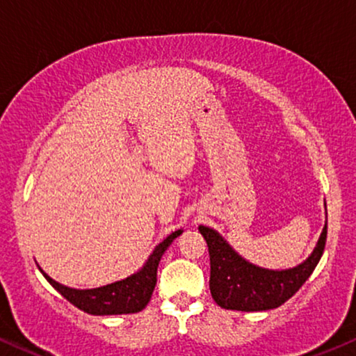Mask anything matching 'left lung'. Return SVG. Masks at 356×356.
I'll use <instances>...</instances> for the list:
<instances>
[{
	"instance_id": "obj_1",
	"label": "left lung",
	"mask_w": 356,
	"mask_h": 356,
	"mask_svg": "<svg viewBox=\"0 0 356 356\" xmlns=\"http://www.w3.org/2000/svg\"><path fill=\"white\" fill-rule=\"evenodd\" d=\"M199 230L209 246L211 298L220 307L243 312L276 309L291 299L316 269L327 240L325 223L316 250L302 264L286 271H269L243 259L211 228L199 227Z\"/></svg>"
}]
</instances>
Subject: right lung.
Segmentation results:
<instances>
[{
    "mask_svg": "<svg viewBox=\"0 0 356 356\" xmlns=\"http://www.w3.org/2000/svg\"><path fill=\"white\" fill-rule=\"evenodd\" d=\"M181 233L182 230L170 233L163 243H159L141 271L123 279V281L97 287V289H72V287L58 284L52 277H49L42 269H40V273L44 274V277L47 279L49 284L54 289H57L70 304H74L75 307L83 310V312L92 314V316L136 314L145 309L149 302L157 281L156 276L159 261L163 258L164 251L169 248L170 243Z\"/></svg>",
    "mask_w": 356,
    "mask_h": 356,
    "instance_id": "obj_1",
    "label": "right lung"
}]
</instances>
